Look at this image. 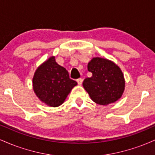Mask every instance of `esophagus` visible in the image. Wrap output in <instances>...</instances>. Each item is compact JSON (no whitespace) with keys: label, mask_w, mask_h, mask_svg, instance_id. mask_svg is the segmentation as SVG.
I'll list each match as a JSON object with an SVG mask.
<instances>
[{"label":"esophagus","mask_w":155,"mask_h":155,"mask_svg":"<svg viewBox=\"0 0 155 155\" xmlns=\"http://www.w3.org/2000/svg\"><path fill=\"white\" fill-rule=\"evenodd\" d=\"M76 81H77L78 84L81 85V84H82V82H83V79H81V78H79V79H78L77 80H76Z\"/></svg>","instance_id":"esophagus-1"}]
</instances>
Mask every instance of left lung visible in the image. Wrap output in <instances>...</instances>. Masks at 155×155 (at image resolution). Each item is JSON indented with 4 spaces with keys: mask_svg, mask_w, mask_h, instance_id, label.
Here are the masks:
<instances>
[{
    "mask_svg": "<svg viewBox=\"0 0 155 155\" xmlns=\"http://www.w3.org/2000/svg\"><path fill=\"white\" fill-rule=\"evenodd\" d=\"M87 69L92 74L83 81V87L94 102L108 105L120 99L124 90V79L121 69L110 60L94 58Z\"/></svg>",
    "mask_w": 155,
    "mask_h": 155,
    "instance_id": "left-lung-1",
    "label": "left lung"
}]
</instances>
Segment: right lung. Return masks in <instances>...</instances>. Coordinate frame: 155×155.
I'll list each match as a JSON object with an SVG mask.
<instances>
[{
  "instance_id": "obj_1",
  "label": "right lung",
  "mask_w": 155,
  "mask_h": 155,
  "mask_svg": "<svg viewBox=\"0 0 155 155\" xmlns=\"http://www.w3.org/2000/svg\"><path fill=\"white\" fill-rule=\"evenodd\" d=\"M76 84V81L70 79L66 69L56 63L54 57L37 68L33 79L35 95L42 102L52 107L63 104Z\"/></svg>"
}]
</instances>
